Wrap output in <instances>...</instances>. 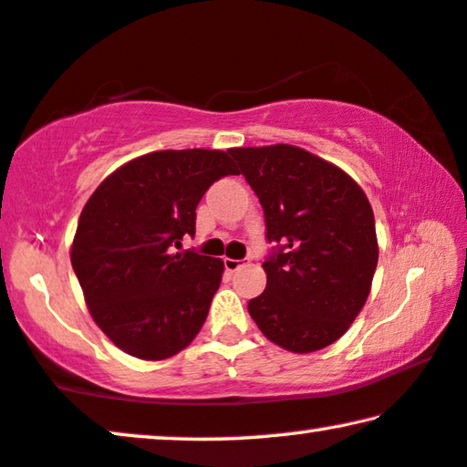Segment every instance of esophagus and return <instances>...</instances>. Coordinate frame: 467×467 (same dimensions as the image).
<instances>
[{
    "label": "esophagus",
    "mask_w": 467,
    "mask_h": 467,
    "mask_svg": "<svg viewBox=\"0 0 467 467\" xmlns=\"http://www.w3.org/2000/svg\"><path fill=\"white\" fill-rule=\"evenodd\" d=\"M243 266L241 260H233V257H224V268L228 273H234V270H239Z\"/></svg>",
    "instance_id": "34e87169"
}]
</instances>
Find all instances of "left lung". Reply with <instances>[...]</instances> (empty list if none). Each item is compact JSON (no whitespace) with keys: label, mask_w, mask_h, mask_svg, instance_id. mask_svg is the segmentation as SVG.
I'll return each instance as SVG.
<instances>
[{"label":"left lung","mask_w":467,"mask_h":467,"mask_svg":"<svg viewBox=\"0 0 467 467\" xmlns=\"http://www.w3.org/2000/svg\"><path fill=\"white\" fill-rule=\"evenodd\" d=\"M264 207L266 289L247 310L270 342L308 354L337 342L363 310L378 268V234L367 194L315 152L294 144L231 149Z\"/></svg>","instance_id":"8db88e82"}]
</instances>
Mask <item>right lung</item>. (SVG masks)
I'll list each match as a JSON object with an SVG mask.
<instances>
[{
  "mask_svg": "<svg viewBox=\"0 0 467 467\" xmlns=\"http://www.w3.org/2000/svg\"><path fill=\"white\" fill-rule=\"evenodd\" d=\"M231 150H155L117 167L83 205L71 264L94 323L119 350L165 360L203 327L224 275L220 257L176 252L201 197L239 173Z\"/></svg>",
  "mask_w": 467,
  "mask_h": 467,
  "instance_id": "right-lung-1",
  "label": "right lung"
}]
</instances>
